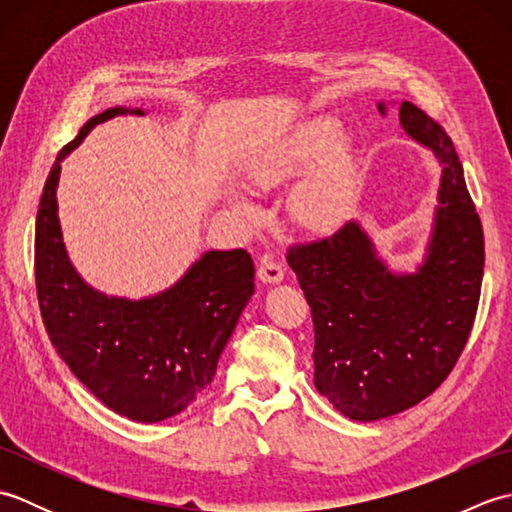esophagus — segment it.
Masks as SVG:
<instances>
[{
	"instance_id": "34e87169",
	"label": "esophagus",
	"mask_w": 512,
	"mask_h": 512,
	"mask_svg": "<svg viewBox=\"0 0 512 512\" xmlns=\"http://www.w3.org/2000/svg\"><path fill=\"white\" fill-rule=\"evenodd\" d=\"M257 277L264 281V284H279L281 279H284V268H281L279 262L270 257H264L262 264L257 268Z\"/></svg>"
}]
</instances>
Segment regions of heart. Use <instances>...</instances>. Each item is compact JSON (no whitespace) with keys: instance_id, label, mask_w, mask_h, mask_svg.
<instances>
[{"instance_id":"obj_1","label":"heart","mask_w":512,"mask_h":512,"mask_svg":"<svg viewBox=\"0 0 512 512\" xmlns=\"http://www.w3.org/2000/svg\"><path fill=\"white\" fill-rule=\"evenodd\" d=\"M336 127L332 123H317L306 129V134L301 136L297 154L299 156H314L319 151L328 149L334 143ZM347 187H350V171L343 160L334 158L323 169H319L314 176L303 184L299 193L301 209L306 211L314 220H332L334 215H339L347 198ZM235 209L239 213L248 215L253 211L246 200H235Z\"/></svg>"}]
</instances>
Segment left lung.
Listing matches in <instances>:
<instances>
[{
  "label": "left lung",
  "mask_w": 512,
  "mask_h": 512,
  "mask_svg": "<svg viewBox=\"0 0 512 512\" xmlns=\"http://www.w3.org/2000/svg\"><path fill=\"white\" fill-rule=\"evenodd\" d=\"M400 123L444 165L418 273L391 275L356 222L286 255L314 323V385L361 422L418 405L447 380L473 330L484 275L482 222L451 136L409 101Z\"/></svg>",
  "instance_id": "8db88e82"
}]
</instances>
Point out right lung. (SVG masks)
Masks as SVG:
<instances>
[{
    "mask_svg": "<svg viewBox=\"0 0 512 512\" xmlns=\"http://www.w3.org/2000/svg\"><path fill=\"white\" fill-rule=\"evenodd\" d=\"M140 110L112 107L90 118L48 173L37 211L35 281L43 325L72 374L103 405L138 422L176 416L211 385L217 361L255 292L244 248L211 250L158 297H105L76 275L65 253L57 184L61 160L90 129Z\"/></svg>",
    "mask_w": 512,
    "mask_h": 512,
    "instance_id": "right-lung-1",
    "label": "right lung"
}]
</instances>
